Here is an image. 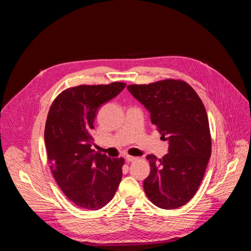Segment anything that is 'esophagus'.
I'll list each match as a JSON object with an SVG mask.
<instances>
[{
  "label": "esophagus",
  "mask_w": 251,
  "mask_h": 251,
  "mask_svg": "<svg viewBox=\"0 0 251 251\" xmlns=\"http://www.w3.org/2000/svg\"><path fill=\"white\" fill-rule=\"evenodd\" d=\"M126 160L127 162H134V161L137 160V157H133V156H126Z\"/></svg>",
  "instance_id": "1"
}]
</instances>
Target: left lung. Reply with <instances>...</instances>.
<instances>
[{"instance_id":"obj_1","label":"left lung","mask_w":251,"mask_h":251,"mask_svg":"<svg viewBox=\"0 0 251 251\" xmlns=\"http://www.w3.org/2000/svg\"><path fill=\"white\" fill-rule=\"evenodd\" d=\"M127 90L151 113L169 154L148 155L151 173L143 181L150 201L163 209L183 206L198 191L211 155L207 113L199 95L184 80L163 79Z\"/></svg>"}]
</instances>
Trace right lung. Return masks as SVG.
I'll use <instances>...</instances> for the list:
<instances>
[{
	"label": "right lung",
	"mask_w": 251,
	"mask_h": 251,
	"mask_svg": "<svg viewBox=\"0 0 251 251\" xmlns=\"http://www.w3.org/2000/svg\"><path fill=\"white\" fill-rule=\"evenodd\" d=\"M126 83L80 85L64 90L53 100L45 126L48 162L56 183L76 206L97 210L115 195L124 158L94 153L92 133L98 108L117 96Z\"/></svg>",
	"instance_id": "add662e5"
}]
</instances>
